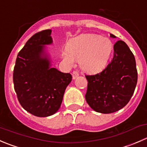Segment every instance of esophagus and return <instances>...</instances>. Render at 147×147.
I'll return each instance as SVG.
<instances>
[{
    "mask_svg": "<svg viewBox=\"0 0 147 147\" xmlns=\"http://www.w3.org/2000/svg\"><path fill=\"white\" fill-rule=\"evenodd\" d=\"M72 75V78L75 80V79H76L78 76H79V72H78V71H73Z\"/></svg>",
    "mask_w": 147,
    "mask_h": 147,
    "instance_id": "1",
    "label": "esophagus"
}]
</instances>
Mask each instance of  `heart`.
<instances>
[{"mask_svg":"<svg viewBox=\"0 0 147 147\" xmlns=\"http://www.w3.org/2000/svg\"><path fill=\"white\" fill-rule=\"evenodd\" d=\"M113 47V43L108 38L97 34H85L69 40L62 56L70 66L75 60H80L82 69L97 72L108 65Z\"/></svg>","mask_w":147,"mask_h":147,"instance_id":"heart-1","label":"heart"}]
</instances>
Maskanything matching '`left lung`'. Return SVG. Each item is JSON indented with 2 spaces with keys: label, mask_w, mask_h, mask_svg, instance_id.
Masks as SVG:
<instances>
[{
  "label": "left lung",
  "mask_w": 147,
  "mask_h": 147,
  "mask_svg": "<svg viewBox=\"0 0 147 147\" xmlns=\"http://www.w3.org/2000/svg\"><path fill=\"white\" fill-rule=\"evenodd\" d=\"M111 36L115 38L114 35ZM113 57L102 72L85 75L88 89L85 100L95 111L111 113L130 100L137 83V69L134 54L124 42L113 46Z\"/></svg>",
  "instance_id": "left-lung-1"
}]
</instances>
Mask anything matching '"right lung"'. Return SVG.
I'll use <instances>...</instances> for the list:
<instances>
[{
    "instance_id": "obj_1",
    "label": "right lung",
    "mask_w": 147,
    "mask_h": 147,
    "mask_svg": "<svg viewBox=\"0 0 147 147\" xmlns=\"http://www.w3.org/2000/svg\"><path fill=\"white\" fill-rule=\"evenodd\" d=\"M50 29L33 35L18 52L13 69L14 90L20 104L38 117L53 115L60 108L72 75L50 67L44 55L45 45L52 43Z\"/></svg>"
}]
</instances>
